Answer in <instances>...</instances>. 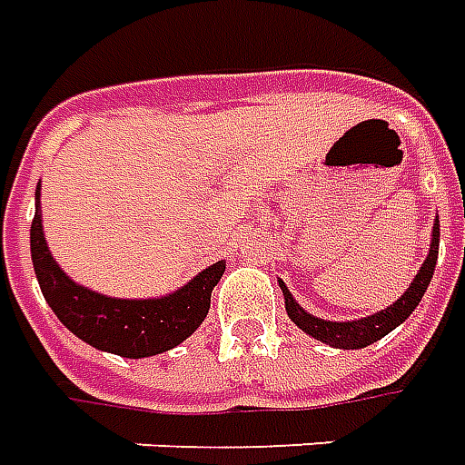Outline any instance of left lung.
<instances>
[{
	"mask_svg": "<svg viewBox=\"0 0 465 465\" xmlns=\"http://www.w3.org/2000/svg\"><path fill=\"white\" fill-rule=\"evenodd\" d=\"M438 240H440V225H438V215L433 220V232H430V248L423 260V265L416 272L413 282L408 285L406 292L398 298L393 305H388L385 311L373 312L368 318H358V321H325L318 318L302 308L301 302L292 298V292L288 291V285L278 280L282 298H285V312L305 335H311L321 343L331 345V348H343V351H358L365 345L381 341L383 335L391 331H396L398 325L408 321V315L416 311L418 302L423 298V292L428 291V282L433 278V270H436L438 260Z\"/></svg>",
	"mask_w": 465,
	"mask_h": 465,
	"instance_id": "8db88e82",
	"label": "left lung"
}]
</instances>
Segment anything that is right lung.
<instances>
[{
    "label": "right lung",
    "instance_id": "1",
    "mask_svg": "<svg viewBox=\"0 0 465 465\" xmlns=\"http://www.w3.org/2000/svg\"><path fill=\"white\" fill-rule=\"evenodd\" d=\"M29 242L39 288L59 322L92 348L122 358H150L187 341L207 318L213 288L225 272V260H217L183 288L160 298H112L90 291L69 278L49 252L39 210V185Z\"/></svg>",
    "mask_w": 465,
    "mask_h": 465
}]
</instances>
